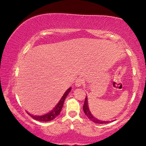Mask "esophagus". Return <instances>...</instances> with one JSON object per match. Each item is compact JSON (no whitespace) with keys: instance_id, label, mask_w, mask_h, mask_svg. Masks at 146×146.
<instances>
[{"instance_id":"obj_1","label":"esophagus","mask_w":146,"mask_h":146,"mask_svg":"<svg viewBox=\"0 0 146 146\" xmlns=\"http://www.w3.org/2000/svg\"><path fill=\"white\" fill-rule=\"evenodd\" d=\"M83 83H84V80H83V79L78 78L76 81L75 86L76 87H80V86H82L83 85Z\"/></svg>"}]
</instances>
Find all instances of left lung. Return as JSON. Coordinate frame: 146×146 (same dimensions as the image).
<instances>
[{
  "label": "left lung",
  "mask_w": 146,
  "mask_h": 146,
  "mask_svg": "<svg viewBox=\"0 0 146 146\" xmlns=\"http://www.w3.org/2000/svg\"><path fill=\"white\" fill-rule=\"evenodd\" d=\"M83 111H84L85 115L88 117V119L90 120L91 121H92V122H94L96 123H109V122H111V121H107H107H104V120H99V119H97L96 117H95L94 115H93L91 113L90 110V108H89V107H88L87 96H86V98H85V103H84V105H83Z\"/></svg>",
  "instance_id": "8db88e82"
}]
</instances>
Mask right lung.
Wrapping results in <instances>:
<instances>
[{"label":"right lung","mask_w":146,"mask_h":146,"mask_svg":"<svg viewBox=\"0 0 146 146\" xmlns=\"http://www.w3.org/2000/svg\"><path fill=\"white\" fill-rule=\"evenodd\" d=\"M71 90V87H70L66 92H64V94H63V96H62L61 98L60 99V100L58 102V103L56 105V106L52 108L50 111H49L48 113L42 115H34L31 114L30 113L27 112V113H28L29 115L33 118V119H35L36 120L41 121V122H48V121L52 120L53 119H54L59 114H60L62 108H63L65 98H66L68 95L69 94Z\"/></svg>","instance_id":"right-lung-1"}]
</instances>
